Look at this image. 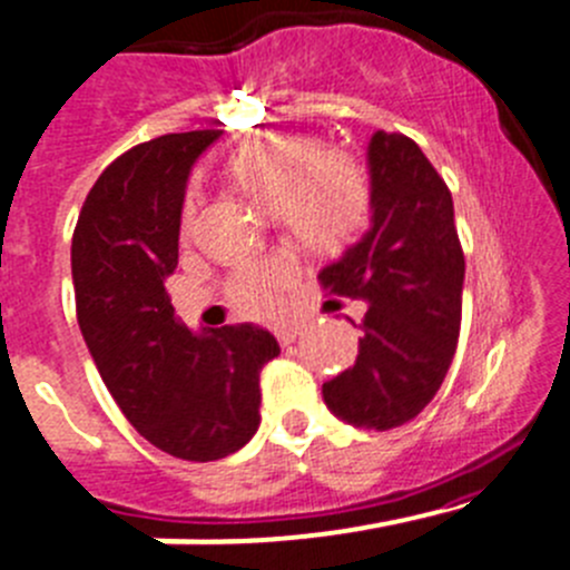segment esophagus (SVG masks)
Wrapping results in <instances>:
<instances>
[{
    "instance_id": "34e87169",
    "label": "esophagus",
    "mask_w": 570,
    "mask_h": 570,
    "mask_svg": "<svg viewBox=\"0 0 570 570\" xmlns=\"http://www.w3.org/2000/svg\"><path fill=\"white\" fill-rule=\"evenodd\" d=\"M301 334H303V326H281V328H275V337H278L281 345L295 343V340L301 337Z\"/></svg>"
}]
</instances>
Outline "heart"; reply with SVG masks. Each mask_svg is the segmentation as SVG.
I'll return each instance as SVG.
<instances>
[{"label":"heart","instance_id":"obj_1","mask_svg":"<svg viewBox=\"0 0 570 570\" xmlns=\"http://www.w3.org/2000/svg\"><path fill=\"white\" fill-rule=\"evenodd\" d=\"M227 179L258 207L281 216L286 230L312 253H340L371 219V183L348 154L326 151L317 137L269 131L244 142L227 163ZM196 199L188 196L183 233L194 230ZM295 281L286 258L244 264L230 297L247 315H273L278 297Z\"/></svg>","mask_w":570,"mask_h":570}]
</instances>
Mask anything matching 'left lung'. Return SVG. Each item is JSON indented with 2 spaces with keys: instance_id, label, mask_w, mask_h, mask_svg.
Returning a JSON list of instances; mask_svg holds the SVG:
<instances>
[{
  "instance_id": "obj_1",
  "label": "left lung",
  "mask_w": 570,
  "mask_h": 570,
  "mask_svg": "<svg viewBox=\"0 0 570 570\" xmlns=\"http://www.w3.org/2000/svg\"><path fill=\"white\" fill-rule=\"evenodd\" d=\"M368 177L371 227L317 275L326 295L368 303L357 363L323 382V402L354 428L391 430L428 407L453 363L464 253L450 188L411 137L374 131Z\"/></svg>"
}]
</instances>
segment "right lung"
Instances as JSON below:
<instances>
[{
    "label": "right lung",
    "mask_w": 570,
    "mask_h": 570,
    "mask_svg": "<svg viewBox=\"0 0 570 570\" xmlns=\"http://www.w3.org/2000/svg\"><path fill=\"white\" fill-rule=\"evenodd\" d=\"M219 137L163 135L120 154L72 233L78 326L100 380L142 439L183 461H219L253 439L261 368L281 354L255 323L190 332L165 292L190 168Z\"/></svg>",
    "instance_id": "1"
}]
</instances>
